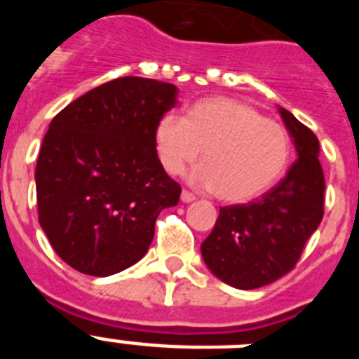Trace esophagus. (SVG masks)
<instances>
[{
    "instance_id": "obj_1",
    "label": "esophagus",
    "mask_w": 359,
    "mask_h": 359,
    "mask_svg": "<svg viewBox=\"0 0 359 359\" xmlns=\"http://www.w3.org/2000/svg\"><path fill=\"white\" fill-rule=\"evenodd\" d=\"M182 201L183 203H192V201H196V196L192 194V192H189V190H183V192H182Z\"/></svg>"
}]
</instances>
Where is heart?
<instances>
[{
    "label": "heart",
    "instance_id": "b5f03b06",
    "mask_svg": "<svg viewBox=\"0 0 359 359\" xmlns=\"http://www.w3.org/2000/svg\"><path fill=\"white\" fill-rule=\"evenodd\" d=\"M154 145L163 169L172 176L194 163L203 151V165L192 170L190 180L228 203L261 196L286 170L291 152L284 126L226 97L199 100L183 120L161 116Z\"/></svg>",
    "mask_w": 359,
    "mask_h": 359
}]
</instances>
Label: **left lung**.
Wrapping results in <instances>:
<instances>
[{
    "mask_svg": "<svg viewBox=\"0 0 359 359\" xmlns=\"http://www.w3.org/2000/svg\"><path fill=\"white\" fill-rule=\"evenodd\" d=\"M297 160L261 199L219 208L201 255L212 273L237 290H255L291 271L323 217L325 180L315 133L278 107Z\"/></svg>",
    "mask_w": 359,
    "mask_h": 359,
    "instance_id": "1",
    "label": "left lung"
}]
</instances>
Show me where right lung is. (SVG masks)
I'll return each mask as SVG.
<instances>
[{
  "label": "right lung",
  "instance_id": "1",
  "mask_svg": "<svg viewBox=\"0 0 359 359\" xmlns=\"http://www.w3.org/2000/svg\"><path fill=\"white\" fill-rule=\"evenodd\" d=\"M177 88L120 77L52 120L36 165L39 224L55 253L84 275L109 277L147 253L182 187L158 160L154 129Z\"/></svg>",
  "mask_w": 359,
  "mask_h": 359
}]
</instances>
